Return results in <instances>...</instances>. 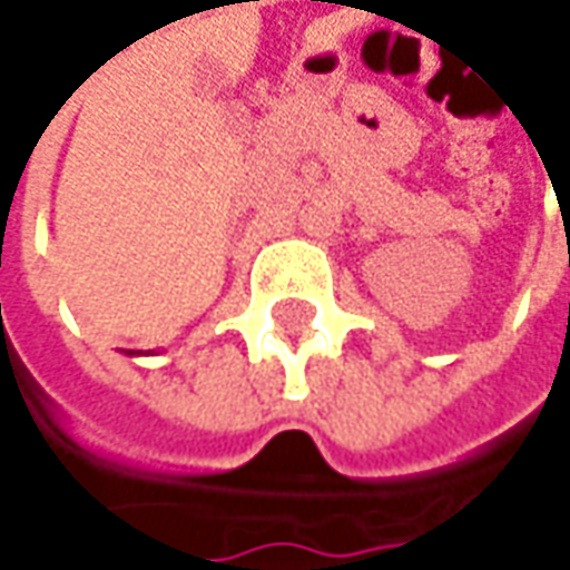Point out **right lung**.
<instances>
[{"instance_id":"1","label":"right lung","mask_w":570,"mask_h":570,"mask_svg":"<svg viewBox=\"0 0 570 570\" xmlns=\"http://www.w3.org/2000/svg\"><path fill=\"white\" fill-rule=\"evenodd\" d=\"M125 354H135V352H125Z\"/></svg>"}]
</instances>
